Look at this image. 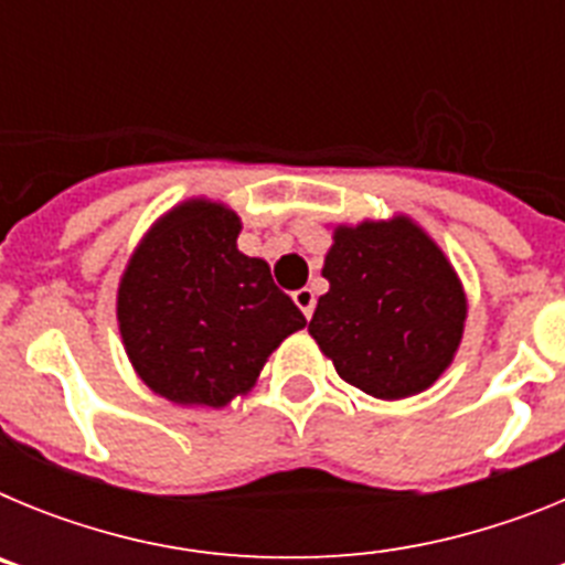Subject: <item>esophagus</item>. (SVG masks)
I'll return each mask as SVG.
<instances>
[{"label": "esophagus", "mask_w": 565, "mask_h": 565, "mask_svg": "<svg viewBox=\"0 0 565 565\" xmlns=\"http://www.w3.org/2000/svg\"><path fill=\"white\" fill-rule=\"evenodd\" d=\"M294 302H297L299 311L306 313V319H311L313 308H317V294L311 288H299V291H294Z\"/></svg>", "instance_id": "1"}]
</instances>
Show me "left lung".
Returning a JSON list of instances; mask_svg holds the SVG:
<instances>
[{
  "label": "left lung",
  "instance_id": "left-lung-1",
  "mask_svg": "<svg viewBox=\"0 0 565 565\" xmlns=\"http://www.w3.org/2000/svg\"><path fill=\"white\" fill-rule=\"evenodd\" d=\"M308 333L339 376L396 402L438 382L456 359L467 294L447 254L416 221H362L333 228Z\"/></svg>",
  "mask_w": 565,
  "mask_h": 565
}]
</instances>
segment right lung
<instances>
[{"label": "right lung", "instance_id": "obj_1", "mask_svg": "<svg viewBox=\"0 0 565 565\" xmlns=\"http://www.w3.org/2000/svg\"><path fill=\"white\" fill-rule=\"evenodd\" d=\"M239 228L226 203H178L143 234L118 282L115 313L135 373L183 407L246 396L279 342L306 328L266 259L239 252Z\"/></svg>", "mask_w": 565, "mask_h": 565}]
</instances>
